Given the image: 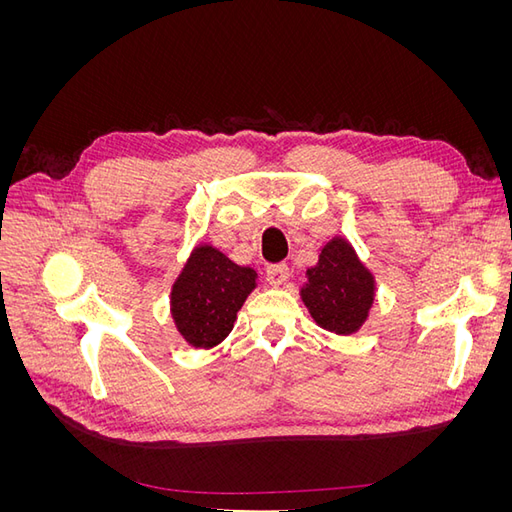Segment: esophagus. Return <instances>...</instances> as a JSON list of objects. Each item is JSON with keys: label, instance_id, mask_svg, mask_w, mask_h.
I'll use <instances>...</instances> for the list:
<instances>
[{"label": "esophagus", "instance_id": "esophagus-1", "mask_svg": "<svg viewBox=\"0 0 512 512\" xmlns=\"http://www.w3.org/2000/svg\"><path fill=\"white\" fill-rule=\"evenodd\" d=\"M265 271H267V282L271 286H282L288 280V275H290L286 262H277V265H269Z\"/></svg>", "mask_w": 512, "mask_h": 512}]
</instances>
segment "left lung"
I'll use <instances>...</instances> for the list:
<instances>
[{
	"instance_id": "left-lung-1",
	"label": "left lung",
	"mask_w": 512,
	"mask_h": 512,
	"mask_svg": "<svg viewBox=\"0 0 512 512\" xmlns=\"http://www.w3.org/2000/svg\"><path fill=\"white\" fill-rule=\"evenodd\" d=\"M371 275L346 239H331L322 247L318 265L307 269L301 299L322 329L350 335L361 329L374 303Z\"/></svg>"
}]
</instances>
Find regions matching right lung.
I'll return each mask as SVG.
<instances>
[{
  "label": "right lung",
  "mask_w": 512,
  "mask_h": 512,
  "mask_svg": "<svg viewBox=\"0 0 512 512\" xmlns=\"http://www.w3.org/2000/svg\"><path fill=\"white\" fill-rule=\"evenodd\" d=\"M256 271L239 267L211 245H198L170 292V314L194 348H213L232 331Z\"/></svg>",
  "instance_id": "obj_1"
}]
</instances>
